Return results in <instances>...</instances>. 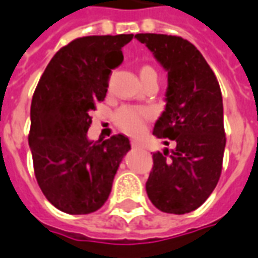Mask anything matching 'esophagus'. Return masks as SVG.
Listing matches in <instances>:
<instances>
[{
	"instance_id": "1",
	"label": "esophagus",
	"mask_w": 258,
	"mask_h": 258,
	"mask_svg": "<svg viewBox=\"0 0 258 258\" xmlns=\"http://www.w3.org/2000/svg\"><path fill=\"white\" fill-rule=\"evenodd\" d=\"M131 145H133V146H134V148H144V145L141 144V142H139V141H137V139H133V141H131Z\"/></svg>"
}]
</instances>
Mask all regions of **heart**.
Segmentation results:
<instances>
[{
    "label": "heart",
    "instance_id": "heart-1",
    "mask_svg": "<svg viewBox=\"0 0 258 258\" xmlns=\"http://www.w3.org/2000/svg\"><path fill=\"white\" fill-rule=\"evenodd\" d=\"M156 71L150 66H142L139 70L141 79L154 74ZM153 109L141 105H123L114 113V123L121 131L131 135H139L144 133L146 123L153 117Z\"/></svg>",
    "mask_w": 258,
    "mask_h": 258
}]
</instances>
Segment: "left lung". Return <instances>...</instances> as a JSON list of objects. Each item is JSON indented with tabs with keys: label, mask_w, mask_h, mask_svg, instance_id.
Here are the masks:
<instances>
[{
	"label": "left lung",
	"mask_w": 258,
	"mask_h": 258,
	"mask_svg": "<svg viewBox=\"0 0 258 258\" xmlns=\"http://www.w3.org/2000/svg\"><path fill=\"white\" fill-rule=\"evenodd\" d=\"M135 38L168 71L167 105L153 134L175 146L153 154L146 192L161 212L184 215L201 207L220 179L226 148L220 86L187 39L165 34Z\"/></svg>",
	"instance_id": "left-lung-1"
}]
</instances>
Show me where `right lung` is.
Instances as JSON below:
<instances>
[{"mask_svg": "<svg viewBox=\"0 0 258 258\" xmlns=\"http://www.w3.org/2000/svg\"><path fill=\"white\" fill-rule=\"evenodd\" d=\"M133 34L76 38L53 56L31 102L34 173L51 205L70 215H87L104 205L124 154L123 134L90 142L93 110L105 100L112 70L123 62L121 47Z\"/></svg>", "mask_w": 258, "mask_h": 258, "instance_id": "right-lung-1", "label": "right lung"}]
</instances>
